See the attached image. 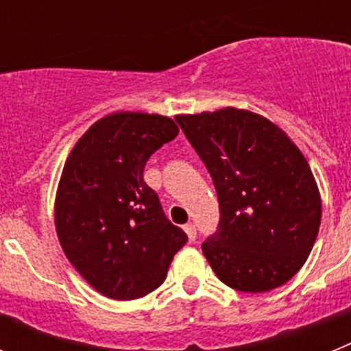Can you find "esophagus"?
Instances as JSON below:
<instances>
[{"mask_svg":"<svg viewBox=\"0 0 351 351\" xmlns=\"http://www.w3.org/2000/svg\"><path fill=\"white\" fill-rule=\"evenodd\" d=\"M184 232H186V235H188V241H190V243H193L195 239H197V228H195L193 223H186Z\"/></svg>","mask_w":351,"mask_h":351,"instance_id":"1","label":"esophagus"}]
</instances>
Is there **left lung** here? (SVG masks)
<instances>
[{
  "label": "left lung",
  "instance_id": "8db88e82",
  "mask_svg": "<svg viewBox=\"0 0 351 351\" xmlns=\"http://www.w3.org/2000/svg\"><path fill=\"white\" fill-rule=\"evenodd\" d=\"M176 121L213 178L216 234L202 244L219 280L246 293L290 281L318 235L322 198L308 160L260 114L226 107Z\"/></svg>",
  "mask_w": 351,
  "mask_h": 351
}]
</instances>
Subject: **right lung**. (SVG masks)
<instances>
[{"mask_svg": "<svg viewBox=\"0 0 351 351\" xmlns=\"http://www.w3.org/2000/svg\"><path fill=\"white\" fill-rule=\"evenodd\" d=\"M178 133L160 114L114 112L68 154L56 193V232L71 265L108 299L156 290L188 241L142 176L149 156Z\"/></svg>", "mask_w": 351, "mask_h": 351, "instance_id": "obj_1", "label": "right lung"}]
</instances>
